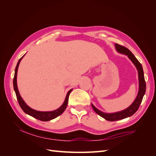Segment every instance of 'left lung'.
Returning <instances> with one entry per match:
<instances>
[{
	"label": "left lung",
	"mask_w": 156,
	"mask_h": 156,
	"mask_svg": "<svg viewBox=\"0 0 156 156\" xmlns=\"http://www.w3.org/2000/svg\"><path fill=\"white\" fill-rule=\"evenodd\" d=\"M115 48L117 52L119 53L125 55L127 56L133 64L135 66V67L138 72V77H139V92L134 101L131 103V105L129 106L126 109L122 110L119 112H113V113H105L100 110H98L96 107L93 105L91 103L93 109L94 110L98 115L101 116L103 119L108 121H116L122 119H124L126 118L129 117L133 115L138 110V108L142 102L143 96L146 92V82L144 80V72L143 66L139 62V60L136 58L133 54L126 48L124 46H122L119 44H115Z\"/></svg>",
	"instance_id": "8db88e82"
}]
</instances>
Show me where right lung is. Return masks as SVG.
I'll return each mask as SVG.
<instances>
[{"label":"right lung","instance_id":"1","mask_svg":"<svg viewBox=\"0 0 156 156\" xmlns=\"http://www.w3.org/2000/svg\"><path fill=\"white\" fill-rule=\"evenodd\" d=\"M24 56L25 55H23L22 57L20 60H19L17 64L16 69H15V74H14L13 81L14 91H15V92H16L19 104H20L21 108H22L23 111L26 113V114L29 115L32 117H34L36 119H38L41 121H45V122L53 120L57 116H60V115H62L64 112V111H65L67 105H68L69 94L71 93V92L72 91L73 89L69 90L68 92L67 93L66 96L65 100L63 103V104L61 105L58 108H57V109H56L55 111H38L33 109V108H30L29 106H28L27 105V103L25 102V101L23 100V98H21V96L20 95V92H19V90H18L17 84V75L18 67H19V65H20V63L21 62V59L23 58V56Z\"/></svg>","mask_w":156,"mask_h":156}]
</instances>
